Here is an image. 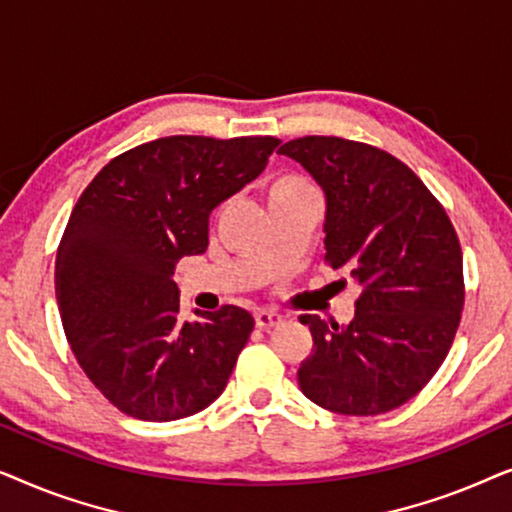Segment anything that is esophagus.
<instances>
[{
	"label": "esophagus",
	"mask_w": 512,
	"mask_h": 512,
	"mask_svg": "<svg viewBox=\"0 0 512 512\" xmlns=\"http://www.w3.org/2000/svg\"><path fill=\"white\" fill-rule=\"evenodd\" d=\"M254 317H256V326L258 328H272V326H277L279 321H282V314L268 312V310H258Z\"/></svg>",
	"instance_id": "obj_1"
}]
</instances>
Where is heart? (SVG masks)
Here are the masks:
<instances>
[{
	"label": "heart",
	"instance_id": "1",
	"mask_svg": "<svg viewBox=\"0 0 512 512\" xmlns=\"http://www.w3.org/2000/svg\"><path fill=\"white\" fill-rule=\"evenodd\" d=\"M312 184L307 181L305 177H300V174H279L268 184V202H277V200H286V198H293V195H300V193H307L312 191Z\"/></svg>",
	"mask_w": 512,
	"mask_h": 512
}]
</instances>
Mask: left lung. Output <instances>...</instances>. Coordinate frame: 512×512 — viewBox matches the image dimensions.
Listing matches in <instances>:
<instances>
[{"label": "left lung", "instance_id": "1", "mask_svg": "<svg viewBox=\"0 0 512 512\" xmlns=\"http://www.w3.org/2000/svg\"><path fill=\"white\" fill-rule=\"evenodd\" d=\"M324 191V258L361 296L349 324L303 314L312 354L300 391L338 415H382L408 403L450 352L464 310L459 237L415 172L375 146L340 137L282 144Z\"/></svg>", "mask_w": 512, "mask_h": 512}]
</instances>
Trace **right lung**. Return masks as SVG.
Returning a JSON list of instances; mask_svg holds the SVG:
<instances>
[{
	"mask_svg": "<svg viewBox=\"0 0 512 512\" xmlns=\"http://www.w3.org/2000/svg\"><path fill=\"white\" fill-rule=\"evenodd\" d=\"M275 137L174 135L104 165L81 193L55 258L72 352L125 415L172 422L226 389L254 317L237 305L179 317L174 268L205 254L209 214L268 165Z\"/></svg>",
	"mask_w": 512,
	"mask_h": 512,
	"instance_id": "1",
	"label": "right lung"
}]
</instances>
